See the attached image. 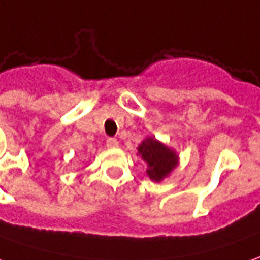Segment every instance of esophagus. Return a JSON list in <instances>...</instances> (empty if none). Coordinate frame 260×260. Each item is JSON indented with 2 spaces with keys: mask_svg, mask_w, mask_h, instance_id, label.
Masks as SVG:
<instances>
[{
  "mask_svg": "<svg viewBox=\"0 0 260 260\" xmlns=\"http://www.w3.org/2000/svg\"><path fill=\"white\" fill-rule=\"evenodd\" d=\"M107 146L108 148H111V149H115V148H118V146H119V142L116 141L115 138H108Z\"/></svg>",
  "mask_w": 260,
  "mask_h": 260,
  "instance_id": "1",
  "label": "esophagus"
}]
</instances>
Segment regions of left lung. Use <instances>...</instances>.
Wrapping results in <instances>:
<instances>
[{
    "mask_svg": "<svg viewBox=\"0 0 260 260\" xmlns=\"http://www.w3.org/2000/svg\"><path fill=\"white\" fill-rule=\"evenodd\" d=\"M138 153L146 164V175L152 182H160L172 174L179 164V155L175 149L162 144L155 137H146L137 148Z\"/></svg>",
    "mask_w": 260,
    "mask_h": 260,
    "instance_id": "left-lung-1",
    "label": "left lung"
}]
</instances>
